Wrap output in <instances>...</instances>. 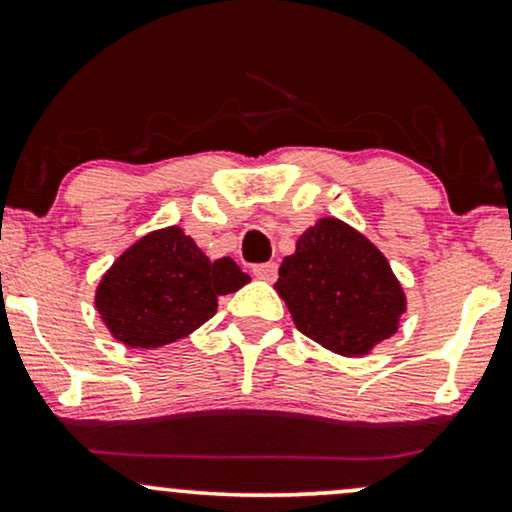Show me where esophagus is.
Wrapping results in <instances>:
<instances>
[{
    "mask_svg": "<svg viewBox=\"0 0 512 512\" xmlns=\"http://www.w3.org/2000/svg\"><path fill=\"white\" fill-rule=\"evenodd\" d=\"M276 271H278V267L274 262H264V264H255V267H252V276L260 278V281H274Z\"/></svg>",
    "mask_w": 512,
    "mask_h": 512,
    "instance_id": "esophagus-1",
    "label": "esophagus"
}]
</instances>
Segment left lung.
<instances>
[{
    "instance_id": "obj_1",
    "label": "left lung",
    "mask_w": 512,
    "mask_h": 512,
    "mask_svg": "<svg viewBox=\"0 0 512 512\" xmlns=\"http://www.w3.org/2000/svg\"><path fill=\"white\" fill-rule=\"evenodd\" d=\"M297 331L342 357H361L397 331L406 297L385 255L340 219L297 238L276 286Z\"/></svg>"
}]
</instances>
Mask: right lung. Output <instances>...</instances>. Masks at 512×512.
<instances>
[{
	"mask_svg": "<svg viewBox=\"0 0 512 512\" xmlns=\"http://www.w3.org/2000/svg\"><path fill=\"white\" fill-rule=\"evenodd\" d=\"M250 281L231 257L210 262L179 226L139 238L96 288V309L115 338L153 349L184 338L217 312V297Z\"/></svg>",
	"mask_w": 512,
	"mask_h": 512,
	"instance_id": "add662e5",
	"label": "right lung"
}]
</instances>
